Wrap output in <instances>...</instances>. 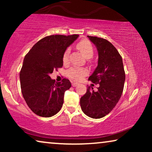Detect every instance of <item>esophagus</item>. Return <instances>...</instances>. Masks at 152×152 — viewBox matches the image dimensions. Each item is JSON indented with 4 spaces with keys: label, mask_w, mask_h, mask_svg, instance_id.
Returning <instances> with one entry per match:
<instances>
[{
    "label": "esophagus",
    "mask_w": 152,
    "mask_h": 152,
    "mask_svg": "<svg viewBox=\"0 0 152 152\" xmlns=\"http://www.w3.org/2000/svg\"><path fill=\"white\" fill-rule=\"evenodd\" d=\"M77 85H79V84H78L77 82H72V86H73V87H75V86H77Z\"/></svg>",
    "instance_id": "1"
}]
</instances>
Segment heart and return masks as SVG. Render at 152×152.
<instances>
[{
  "label": "heart",
  "mask_w": 152,
  "mask_h": 152,
  "mask_svg": "<svg viewBox=\"0 0 152 152\" xmlns=\"http://www.w3.org/2000/svg\"><path fill=\"white\" fill-rule=\"evenodd\" d=\"M77 48L81 54L86 58H91L93 55V48L91 42L88 40L81 41L77 44ZM70 49L67 48L64 52L63 55V61L64 64H67L69 60ZM88 74V70L85 68L72 67L67 71V75L69 78L73 80L80 81L85 76Z\"/></svg>",
  "instance_id": "obj_1"
}]
</instances>
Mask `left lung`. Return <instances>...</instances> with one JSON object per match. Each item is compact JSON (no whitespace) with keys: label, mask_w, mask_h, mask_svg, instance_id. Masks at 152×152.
Returning a JSON list of instances; mask_svg holds the SVG:
<instances>
[{"label":"left lung","mask_w":152,"mask_h":152,"mask_svg":"<svg viewBox=\"0 0 152 152\" xmlns=\"http://www.w3.org/2000/svg\"><path fill=\"white\" fill-rule=\"evenodd\" d=\"M98 51V65L88 80L99 86L97 91L88 86L81 97L82 111L88 117L98 119L109 113L121 97L125 72L121 55L107 39L88 36Z\"/></svg>","instance_id":"8db88e82"}]
</instances>
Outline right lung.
Masks as SVG:
<instances>
[{"mask_svg": "<svg viewBox=\"0 0 152 152\" xmlns=\"http://www.w3.org/2000/svg\"><path fill=\"white\" fill-rule=\"evenodd\" d=\"M78 37H45L25 56L20 71L21 92L29 108L39 116L52 117L62 107L64 93L71 87V83L66 78L56 82L50 74L63 66L64 52Z\"/></svg>", "mask_w": 152, "mask_h": 152, "instance_id": "add662e5", "label": "right lung"}]
</instances>
